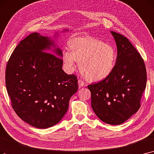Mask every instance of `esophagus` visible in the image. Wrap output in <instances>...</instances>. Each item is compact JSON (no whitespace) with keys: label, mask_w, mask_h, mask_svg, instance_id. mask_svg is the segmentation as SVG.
Here are the masks:
<instances>
[{"label":"esophagus","mask_w":154,"mask_h":154,"mask_svg":"<svg viewBox=\"0 0 154 154\" xmlns=\"http://www.w3.org/2000/svg\"><path fill=\"white\" fill-rule=\"evenodd\" d=\"M78 84H79V85L80 87H84V86H85V84L84 83V82L82 81V79H79L78 81Z\"/></svg>","instance_id":"obj_1"}]
</instances>
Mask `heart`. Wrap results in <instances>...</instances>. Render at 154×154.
I'll use <instances>...</instances> for the list:
<instances>
[{
  "mask_svg": "<svg viewBox=\"0 0 154 154\" xmlns=\"http://www.w3.org/2000/svg\"><path fill=\"white\" fill-rule=\"evenodd\" d=\"M69 49L62 51L65 69H75L77 61L83 75L89 81H102L111 75L115 69L116 51L112 46L91 36H79L69 42Z\"/></svg>",
  "mask_w": 154,
  "mask_h": 154,
  "instance_id": "1",
  "label": "heart"
}]
</instances>
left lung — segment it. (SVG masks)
I'll use <instances>...</instances> for the list:
<instances>
[{
	"label": "left lung",
	"instance_id": "8db88e82",
	"mask_svg": "<svg viewBox=\"0 0 154 154\" xmlns=\"http://www.w3.org/2000/svg\"><path fill=\"white\" fill-rule=\"evenodd\" d=\"M117 46V61L111 75L88 86L91 106L103 122L120 125L140 108L146 84V72L142 57L125 36L111 31Z\"/></svg>",
	"mask_w": 154,
	"mask_h": 154
}]
</instances>
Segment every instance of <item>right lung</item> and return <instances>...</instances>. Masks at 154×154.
Returning <instances> with one entry per match:
<instances>
[{
	"label": "right lung",
	"mask_w": 154,
	"mask_h": 154,
	"mask_svg": "<svg viewBox=\"0 0 154 154\" xmlns=\"http://www.w3.org/2000/svg\"><path fill=\"white\" fill-rule=\"evenodd\" d=\"M53 43L47 37L31 33L16 46L5 69L12 108L23 121L38 128L60 121L78 89L77 76L62 70V51H50Z\"/></svg>",
	"instance_id": "right-lung-1"
}]
</instances>
